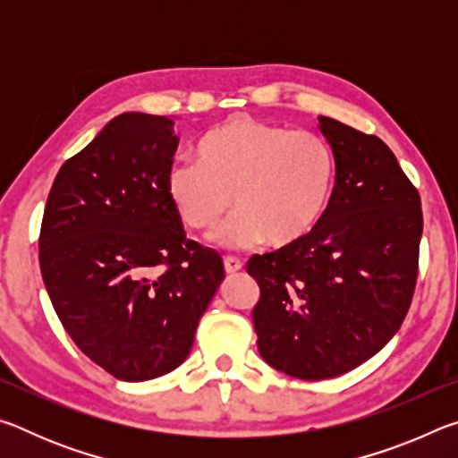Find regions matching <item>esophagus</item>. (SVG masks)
Here are the masks:
<instances>
[{"mask_svg":"<svg viewBox=\"0 0 458 458\" xmlns=\"http://www.w3.org/2000/svg\"><path fill=\"white\" fill-rule=\"evenodd\" d=\"M224 268H226L228 275H234L238 270H242V260L236 257H226L224 259Z\"/></svg>","mask_w":458,"mask_h":458,"instance_id":"1","label":"esophagus"}]
</instances>
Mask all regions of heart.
I'll list each match as a JSON object with an SVG mask.
<instances>
[{
	"label": "heart",
	"instance_id": "b5f03b06",
	"mask_svg": "<svg viewBox=\"0 0 458 458\" xmlns=\"http://www.w3.org/2000/svg\"><path fill=\"white\" fill-rule=\"evenodd\" d=\"M199 161H177L165 188L185 226L210 232L232 210L218 236L228 248L265 240L275 248L301 242L319 226L335 190V155L323 137L252 117H230L198 143Z\"/></svg>",
	"mask_w": 458,
	"mask_h": 458
}]
</instances>
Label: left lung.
Listing matches in <instances>:
<instances>
[{
  "label": "left lung",
  "instance_id": "obj_1",
  "mask_svg": "<svg viewBox=\"0 0 458 458\" xmlns=\"http://www.w3.org/2000/svg\"><path fill=\"white\" fill-rule=\"evenodd\" d=\"M335 155V190L319 226L293 246L254 254L259 352L299 379L361 366L400 329L422 238L420 196L382 139L319 117Z\"/></svg>",
  "mask_w": 458,
  "mask_h": 458
}]
</instances>
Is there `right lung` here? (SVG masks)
I'll return each mask as SVG.
<instances>
[{"instance_id": "1", "label": "right lung", "mask_w": 458, "mask_h": 458, "mask_svg": "<svg viewBox=\"0 0 458 458\" xmlns=\"http://www.w3.org/2000/svg\"><path fill=\"white\" fill-rule=\"evenodd\" d=\"M174 121L123 113L60 167L46 201L40 270L84 355L125 382L175 369L224 281L220 254L185 238L165 177Z\"/></svg>"}]
</instances>
